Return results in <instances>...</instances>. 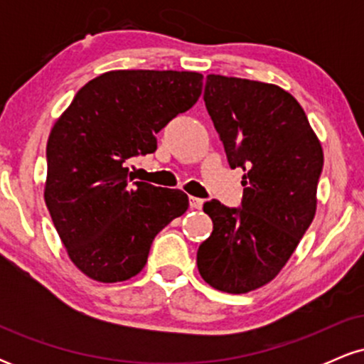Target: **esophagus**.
I'll return each mask as SVG.
<instances>
[{"mask_svg": "<svg viewBox=\"0 0 364 364\" xmlns=\"http://www.w3.org/2000/svg\"><path fill=\"white\" fill-rule=\"evenodd\" d=\"M203 205V200L202 198H196V196H190V207L191 208H202Z\"/></svg>", "mask_w": 364, "mask_h": 364, "instance_id": "obj_1", "label": "esophagus"}]
</instances>
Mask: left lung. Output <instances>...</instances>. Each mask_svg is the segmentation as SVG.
Wrapping results in <instances>:
<instances>
[{"instance_id": "8db88e82", "label": "left lung", "mask_w": 364, "mask_h": 364, "mask_svg": "<svg viewBox=\"0 0 364 364\" xmlns=\"http://www.w3.org/2000/svg\"><path fill=\"white\" fill-rule=\"evenodd\" d=\"M203 101L245 188L241 208L203 205L214 229L196 265L214 289L243 294L275 279L310 228L323 150L299 102L274 83L208 75Z\"/></svg>"}]
</instances>
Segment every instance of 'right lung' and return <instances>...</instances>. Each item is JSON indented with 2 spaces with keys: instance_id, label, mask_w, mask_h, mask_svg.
Returning a JSON list of instances; mask_svg holds the SVG:
<instances>
[{
  "instance_id": "obj_1",
  "label": "right lung",
  "mask_w": 364,
  "mask_h": 364,
  "mask_svg": "<svg viewBox=\"0 0 364 364\" xmlns=\"http://www.w3.org/2000/svg\"><path fill=\"white\" fill-rule=\"evenodd\" d=\"M203 75L114 70L82 87L48 140L44 200L70 260L99 282L135 277L154 237L188 196L129 178L124 164L157 149L156 135L193 107Z\"/></svg>"
}]
</instances>
